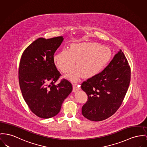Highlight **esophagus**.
<instances>
[{
	"mask_svg": "<svg viewBox=\"0 0 147 147\" xmlns=\"http://www.w3.org/2000/svg\"><path fill=\"white\" fill-rule=\"evenodd\" d=\"M80 88H78V85L76 84H73V92H76Z\"/></svg>",
	"mask_w": 147,
	"mask_h": 147,
	"instance_id": "1",
	"label": "esophagus"
}]
</instances>
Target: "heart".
I'll use <instances>...</instances> for the list:
<instances>
[{
    "instance_id": "1",
    "label": "heart",
    "mask_w": 147,
    "mask_h": 147,
    "mask_svg": "<svg viewBox=\"0 0 147 147\" xmlns=\"http://www.w3.org/2000/svg\"><path fill=\"white\" fill-rule=\"evenodd\" d=\"M111 51L106 46L96 43H72L69 49H61L55 56L54 61L61 72L67 73L75 65V69L69 78L76 81L82 75L92 77L103 69L111 57Z\"/></svg>"
}]
</instances>
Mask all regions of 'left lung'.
Returning <instances> with one entry per match:
<instances>
[{"label": "left lung", "instance_id": "obj_1", "mask_svg": "<svg viewBox=\"0 0 147 147\" xmlns=\"http://www.w3.org/2000/svg\"><path fill=\"white\" fill-rule=\"evenodd\" d=\"M130 76V66L120 49L102 71L81 84L88 97L82 108L83 116L99 121L115 114L127 94Z\"/></svg>", "mask_w": 147, "mask_h": 147}]
</instances>
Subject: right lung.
<instances>
[{
  "instance_id": "add662e5",
  "label": "right lung",
  "mask_w": 147,
  "mask_h": 147,
  "mask_svg": "<svg viewBox=\"0 0 147 147\" xmlns=\"http://www.w3.org/2000/svg\"><path fill=\"white\" fill-rule=\"evenodd\" d=\"M63 40L62 36L39 38L23 52L20 61V88L30 110L37 117L47 119L58 114L65 99L72 90L71 83L63 78L53 55Z\"/></svg>"
}]
</instances>
